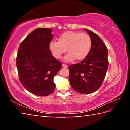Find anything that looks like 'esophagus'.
Instances as JSON below:
<instances>
[{
  "instance_id": "34e87169",
  "label": "esophagus",
  "mask_w": 130,
  "mask_h": 130,
  "mask_svg": "<svg viewBox=\"0 0 130 130\" xmlns=\"http://www.w3.org/2000/svg\"><path fill=\"white\" fill-rule=\"evenodd\" d=\"M62 67L63 68H68V65H65V64H62Z\"/></svg>"
}]
</instances>
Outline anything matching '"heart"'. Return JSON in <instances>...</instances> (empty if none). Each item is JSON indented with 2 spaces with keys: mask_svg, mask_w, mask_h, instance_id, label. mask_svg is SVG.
Here are the masks:
<instances>
[{
  "mask_svg": "<svg viewBox=\"0 0 130 130\" xmlns=\"http://www.w3.org/2000/svg\"><path fill=\"white\" fill-rule=\"evenodd\" d=\"M92 45L91 38L88 34L80 32L67 31L58 37V41H52L49 48L54 58L61 59L66 52H69L64 61L70 62L76 59H85L88 55Z\"/></svg>",
  "mask_w": 130,
  "mask_h": 130,
  "instance_id": "b5f03b06",
  "label": "heart"
}]
</instances>
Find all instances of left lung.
Segmentation results:
<instances>
[{
  "instance_id": "1",
  "label": "left lung",
  "mask_w": 130,
  "mask_h": 130,
  "mask_svg": "<svg viewBox=\"0 0 130 130\" xmlns=\"http://www.w3.org/2000/svg\"><path fill=\"white\" fill-rule=\"evenodd\" d=\"M92 41L88 55L80 63L69 67L70 84L74 91L88 94L100 88L108 68L106 46L98 35L85 28Z\"/></svg>"
}]
</instances>
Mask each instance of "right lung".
<instances>
[{
    "label": "right lung",
    "mask_w": 130,
    "mask_h": 130,
    "mask_svg": "<svg viewBox=\"0 0 130 130\" xmlns=\"http://www.w3.org/2000/svg\"><path fill=\"white\" fill-rule=\"evenodd\" d=\"M52 31V28H36L24 39L18 51L19 80L28 91L37 96H48L54 92V77L62 67L49 50L53 37Z\"/></svg>",
    "instance_id": "1"
}]
</instances>
